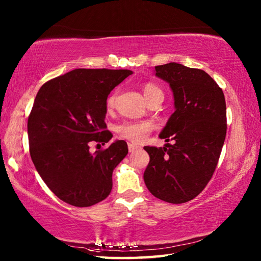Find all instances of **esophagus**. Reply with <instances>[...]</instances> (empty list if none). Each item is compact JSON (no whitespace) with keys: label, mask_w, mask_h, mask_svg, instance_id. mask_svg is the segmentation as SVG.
Returning a JSON list of instances; mask_svg holds the SVG:
<instances>
[{"label":"esophagus","mask_w":261,"mask_h":261,"mask_svg":"<svg viewBox=\"0 0 261 261\" xmlns=\"http://www.w3.org/2000/svg\"><path fill=\"white\" fill-rule=\"evenodd\" d=\"M127 148H129V151H130V152H134V151L138 150V149H140L139 146L132 145V143H129V145H127Z\"/></svg>","instance_id":"obj_1"}]
</instances>
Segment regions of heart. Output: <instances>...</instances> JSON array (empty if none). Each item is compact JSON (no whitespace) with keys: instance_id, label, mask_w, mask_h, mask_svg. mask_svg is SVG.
I'll use <instances>...</instances> for the list:
<instances>
[{"instance_id":"b5f03b06","label":"heart","mask_w":261,"mask_h":261,"mask_svg":"<svg viewBox=\"0 0 261 261\" xmlns=\"http://www.w3.org/2000/svg\"><path fill=\"white\" fill-rule=\"evenodd\" d=\"M143 94H145V97L148 101L156 94H163V91L156 84L147 83L143 86ZM116 97H118V90H114L109 94L107 98V108L109 110L114 109ZM153 129L154 124L148 120H126L115 126L116 134L120 138L135 143H141L145 141Z\"/></svg>"}]
</instances>
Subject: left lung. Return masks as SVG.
Listing matches in <instances>:
<instances>
[{
  "mask_svg": "<svg viewBox=\"0 0 261 261\" xmlns=\"http://www.w3.org/2000/svg\"><path fill=\"white\" fill-rule=\"evenodd\" d=\"M156 75L171 87L176 111L160 138L166 147H149L143 174L153 196L180 204L201 193L212 178L226 135L222 88L204 70L177 63L156 66Z\"/></svg>",
  "mask_w": 261,
  "mask_h": 261,
  "instance_id": "1",
  "label": "left lung"
}]
</instances>
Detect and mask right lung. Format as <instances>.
<instances>
[{"instance_id":"obj_1","label":"right lung","mask_w":261,"mask_h":261,"mask_svg":"<svg viewBox=\"0 0 261 261\" xmlns=\"http://www.w3.org/2000/svg\"><path fill=\"white\" fill-rule=\"evenodd\" d=\"M127 69L79 68L49 80L39 90L28 118L30 156L58 198L77 207L103 201L112 191V173L127 154L123 140L105 145L107 98L131 75ZM98 146V145H97Z\"/></svg>"}]
</instances>
